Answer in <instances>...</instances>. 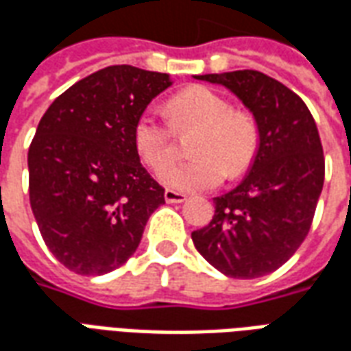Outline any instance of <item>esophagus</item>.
I'll use <instances>...</instances> for the list:
<instances>
[{
  "label": "esophagus",
  "instance_id": "1",
  "mask_svg": "<svg viewBox=\"0 0 351 351\" xmlns=\"http://www.w3.org/2000/svg\"><path fill=\"white\" fill-rule=\"evenodd\" d=\"M163 197H165V201H167V203H184V201L188 199V195H186V193H182V191L165 190Z\"/></svg>",
  "mask_w": 351,
  "mask_h": 351
}]
</instances>
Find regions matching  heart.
<instances>
[{"mask_svg": "<svg viewBox=\"0 0 351 351\" xmlns=\"http://www.w3.org/2000/svg\"><path fill=\"white\" fill-rule=\"evenodd\" d=\"M165 112L171 128L150 112L138 116L133 125V145L148 167L160 171L172 157V132L198 131L191 147L196 160L161 171V180L171 188L213 190L226 175L237 178L250 171L261 146L256 116L235 110L221 93L199 84L175 93L165 103Z\"/></svg>", "mask_w": 351, "mask_h": 351, "instance_id": "obj_1", "label": "heart"}]
</instances>
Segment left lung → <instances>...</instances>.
<instances>
[{
	"mask_svg": "<svg viewBox=\"0 0 351 351\" xmlns=\"http://www.w3.org/2000/svg\"><path fill=\"white\" fill-rule=\"evenodd\" d=\"M243 101L261 128L254 165L235 190L214 197L213 220L191 233L197 252L231 278L274 272L306 239L324 188L325 160L304 101L254 69L197 75Z\"/></svg>",
	"mask_w": 351,
	"mask_h": 351,
	"instance_id": "obj_1",
	"label": "left lung"
}]
</instances>
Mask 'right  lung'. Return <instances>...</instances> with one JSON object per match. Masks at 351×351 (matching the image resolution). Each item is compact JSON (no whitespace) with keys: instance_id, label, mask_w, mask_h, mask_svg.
Wrapping results in <instances>:
<instances>
[{"instance_id":"add662e5","label":"right lung","mask_w":351,"mask_h":351,"mask_svg":"<svg viewBox=\"0 0 351 351\" xmlns=\"http://www.w3.org/2000/svg\"><path fill=\"white\" fill-rule=\"evenodd\" d=\"M173 82L167 73L110 65L47 108L27 152L29 205L52 256L97 276L135 254L165 190L133 145V125Z\"/></svg>"}]
</instances>
